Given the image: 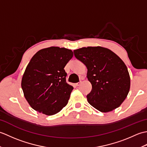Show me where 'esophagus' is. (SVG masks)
I'll use <instances>...</instances> for the list:
<instances>
[{
  "mask_svg": "<svg viewBox=\"0 0 147 147\" xmlns=\"http://www.w3.org/2000/svg\"><path fill=\"white\" fill-rule=\"evenodd\" d=\"M81 85V82H79V83H76V86H80Z\"/></svg>",
  "mask_w": 147,
  "mask_h": 147,
  "instance_id": "1",
  "label": "esophagus"
}]
</instances>
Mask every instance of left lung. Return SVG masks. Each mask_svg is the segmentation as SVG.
<instances>
[{"instance_id": "left-lung-1", "label": "left lung", "mask_w": 147, "mask_h": 147, "mask_svg": "<svg viewBox=\"0 0 147 147\" xmlns=\"http://www.w3.org/2000/svg\"><path fill=\"white\" fill-rule=\"evenodd\" d=\"M74 54L88 69L86 77L92 85L86 96L89 104L102 112L119 107L130 89L129 74L123 60L100 46L80 48Z\"/></svg>"}]
</instances>
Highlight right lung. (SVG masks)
<instances>
[{
    "instance_id": "add662e5",
    "label": "right lung",
    "mask_w": 147,
    "mask_h": 147,
    "mask_svg": "<svg viewBox=\"0 0 147 147\" xmlns=\"http://www.w3.org/2000/svg\"><path fill=\"white\" fill-rule=\"evenodd\" d=\"M73 56L71 50L59 47L41 49L33 56L22 77L21 88L34 110L52 115L67 104L73 87L66 83L64 68Z\"/></svg>"
}]
</instances>
